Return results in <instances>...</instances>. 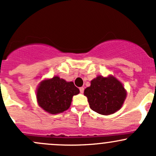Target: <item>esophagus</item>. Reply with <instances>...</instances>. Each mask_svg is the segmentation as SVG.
Returning a JSON list of instances; mask_svg holds the SVG:
<instances>
[{
	"label": "esophagus",
	"mask_w": 156,
	"mask_h": 156,
	"mask_svg": "<svg viewBox=\"0 0 156 156\" xmlns=\"http://www.w3.org/2000/svg\"><path fill=\"white\" fill-rule=\"evenodd\" d=\"M79 90H80V93H83V90H84V89H83V87H80L79 88Z\"/></svg>",
	"instance_id": "esophagus-1"
}]
</instances>
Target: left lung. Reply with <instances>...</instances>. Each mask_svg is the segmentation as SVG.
<instances>
[{
	"label": "left lung",
	"instance_id": "8db88e82",
	"mask_svg": "<svg viewBox=\"0 0 156 156\" xmlns=\"http://www.w3.org/2000/svg\"><path fill=\"white\" fill-rule=\"evenodd\" d=\"M90 107L102 115H109L118 111L126 97L124 87L114 77L99 76L91 81L84 90Z\"/></svg>",
	"mask_w": 156,
	"mask_h": 156
}]
</instances>
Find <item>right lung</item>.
Returning <instances> with one entry per match:
<instances>
[{
	"label": "right lung",
	"mask_w": 156,
	"mask_h": 156,
	"mask_svg": "<svg viewBox=\"0 0 156 156\" xmlns=\"http://www.w3.org/2000/svg\"><path fill=\"white\" fill-rule=\"evenodd\" d=\"M79 90L73 82H66L59 77L41 82L37 93V101L41 108L52 114L66 111L71 105L74 95Z\"/></svg>",
	"instance_id": "obj_1"
}]
</instances>
